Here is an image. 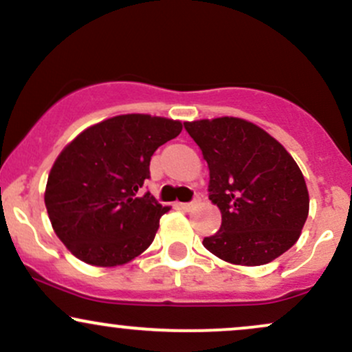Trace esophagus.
<instances>
[{"label":"esophagus","instance_id":"1","mask_svg":"<svg viewBox=\"0 0 352 352\" xmlns=\"http://www.w3.org/2000/svg\"><path fill=\"white\" fill-rule=\"evenodd\" d=\"M195 205H197V199L192 200V201H188V204H179V207L182 210H187V212H188V210H192L193 207H195Z\"/></svg>","mask_w":352,"mask_h":352}]
</instances>
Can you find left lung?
I'll list each match as a JSON object with an SVG mask.
<instances>
[{
  "label": "left lung",
  "instance_id": "left-lung-1",
  "mask_svg": "<svg viewBox=\"0 0 352 352\" xmlns=\"http://www.w3.org/2000/svg\"><path fill=\"white\" fill-rule=\"evenodd\" d=\"M210 170L208 197L221 227L204 238L210 253L233 265L260 266L296 243L309 212L305 177L268 132L238 117L184 122Z\"/></svg>",
  "mask_w": 352,
  "mask_h": 352
}]
</instances>
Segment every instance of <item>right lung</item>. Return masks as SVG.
<instances>
[{
	"label": "right lung",
	"mask_w": 352,
	"mask_h": 352,
	"mask_svg": "<svg viewBox=\"0 0 352 352\" xmlns=\"http://www.w3.org/2000/svg\"><path fill=\"white\" fill-rule=\"evenodd\" d=\"M182 132L179 120L117 116L66 145L47 177L44 204L59 240L80 261L117 266L151 246L162 207L144 182L153 152Z\"/></svg>",
	"instance_id": "1"
}]
</instances>
